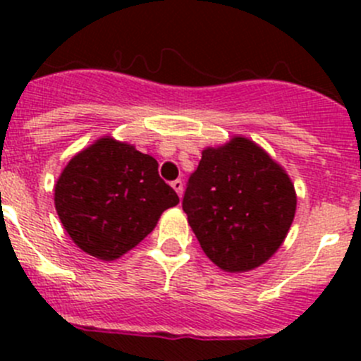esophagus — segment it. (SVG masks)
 <instances>
[{
	"instance_id": "1",
	"label": "esophagus",
	"mask_w": 361,
	"mask_h": 361,
	"mask_svg": "<svg viewBox=\"0 0 361 361\" xmlns=\"http://www.w3.org/2000/svg\"><path fill=\"white\" fill-rule=\"evenodd\" d=\"M171 187H173L174 190H176V194L180 195V197H181V195H183V181H181V180H174L173 183H171Z\"/></svg>"
}]
</instances>
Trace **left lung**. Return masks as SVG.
Here are the masks:
<instances>
[{"instance_id": "1", "label": "left lung", "mask_w": 361, "mask_h": 361, "mask_svg": "<svg viewBox=\"0 0 361 361\" xmlns=\"http://www.w3.org/2000/svg\"><path fill=\"white\" fill-rule=\"evenodd\" d=\"M295 209L288 173L245 136L204 148L183 197L202 251L225 272H248L265 264L285 241Z\"/></svg>"}]
</instances>
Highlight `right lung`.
<instances>
[{"label":"right lung","instance_id":"1","mask_svg":"<svg viewBox=\"0 0 361 361\" xmlns=\"http://www.w3.org/2000/svg\"><path fill=\"white\" fill-rule=\"evenodd\" d=\"M54 202L73 243L111 262L140 245L180 199L159 176L157 160L103 136L69 160Z\"/></svg>","mask_w":361,"mask_h":361}]
</instances>
